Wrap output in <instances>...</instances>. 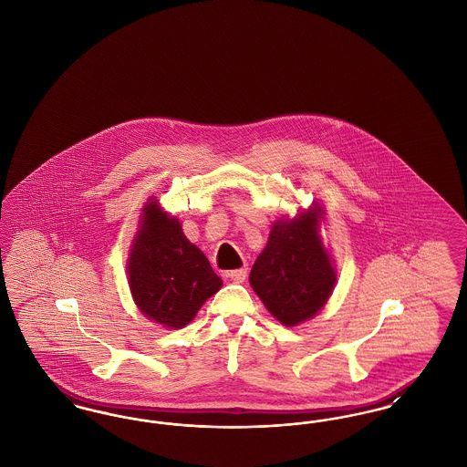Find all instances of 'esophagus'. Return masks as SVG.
Returning a JSON list of instances; mask_svg holds the SVG:
<instances>
[{
    "label": "esophagus",
    "mask_w": 467,
    "mask_h": 467,
    "mask_svg": "<svg viewBox=\"0 0 467 467\" xmlns=\"http://www.w3.org/2000/svg\"><path fill=\"white\" fill-rule=\"evenodd\" d=\"M244 276H246V269H244V267L229 271V278H231L233 282H236V284H242L244 280Z\"/></svg>",
    "instance_id": "obj_1"
}]
</instances>
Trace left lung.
I'll return each mask as SVG.
<instances>
[{
  "label": "left lung",
  "mask_w": 467,
  "mask_h": 467,
  "mask_svg": "<svg viewBox=\"0 0 467 467\" xmlns=\"http://www.w3.org/2000/svg\"><path fill=\"white\" fill-rule=\"evenodd\" d=\"M317 225V210L275 223L250 271L252 289L285 326L311 318L327 303L336 284Z\"/></svg>",
  "instance_id": "left-lung-1"
}]
</instances>
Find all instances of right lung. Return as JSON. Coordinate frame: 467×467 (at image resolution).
Masks as SVG:
<instances>
[{
    "label": "right lung",
    "instance_id": "add662e5",
    "mask_svg": "<svg viewBox=\"0 0 467 467\" xmlns=\"http://www.w3.org/2000/svg\"><path fill=\"white\" fill-rule=\"evenodd\" d=\"M128 265L138 308L171 329L187 326L202 303L223 287L204 254L185 238L177 219L168 217L156 201L143 208L141 229Z\"/></svg>",
    "mask_w": 467,
    "mask_h": 467
}]
</instances>
